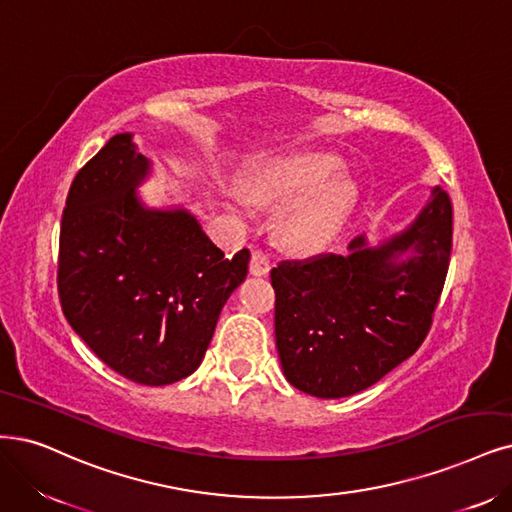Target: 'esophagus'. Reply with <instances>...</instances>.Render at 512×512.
I'll use <instances>...</instances> for the list:
<instances>
[{
	"label": "esophagus",
	"mask_w": 512,
	"mask_h": 512,
	"mask_svg": "<svg viewBox=\"0 0 512 512\" xmlns=\"http://www.w3.org/2000/svg\"><path fill=\"white\" fill-rule=\"evenodd\" d=\"M272 268L270 257L263 253V251H253L251 255V263H249V270L253 276H266Z\"/></svg>",
	"instance_id": "esophagus-1"
}]
</instances>
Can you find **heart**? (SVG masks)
<instances>
[{
  "mask_svg": "<svg viewBox=\"0 0 512 512\" xmlns=\"http://www.w3.org/2000/svg\"><path fill=\"white\" fill-rule=\"evenodd\" d=\"M342 160L320 151H291L263 158L242 179L255 204L272 206L300 196L278 219V238L295 253H314L339 232L356 200L350 173L332 175Z\"/></svg>",
  "mask_w": 512,
  "mask_h": 512,
  "instance_id": "obj_1",
  "label": "heart"
}]
</instances>
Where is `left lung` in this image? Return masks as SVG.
<instances>
[{"instance_id": "1", "label": "left lung", "mask_w": 512, "mask_h": 512, "mask_svg": "<svg viewBox=\"0 0 512 512\" xmlns=\"http://www.w3.org/2000/svg\"><path fill=\"white\" fill-rule=\"evenodd\" d=\"M451 200L441 185L401 234L358 236L346 255L280 261L272 270L282 371L318 399L361 392L422 346L451 255Z\"/></svg>"}]
</instances>
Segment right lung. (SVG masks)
Instances as JSON below:
<instances>
[{
  "label": "right lung",
  "instance_id": "right-lung-1",
  "mask_svg": "<svg viewBox=\"0 0 512 512\" xmlns=\"http://www.w3.org/2000/svg\"><path fill=\"white\" fill-rule=\"evenodd\" d=\"M151 162L130 132L75 175L61 221L59 297L71 329L116 373L143 386L192 375L219 314L249 272L185 208H149L135 189Z\"/></svg>",
  "mask_w": 512,
  "mask_h": 512
}]
</instances>
